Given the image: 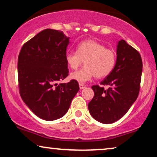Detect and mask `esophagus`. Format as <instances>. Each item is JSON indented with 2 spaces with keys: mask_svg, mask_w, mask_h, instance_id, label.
<instances>
[{
  "mask_svg": "<svg viewBox=\"0 0 157 157\" xmlns=\"http://www.w3.org/2000/svg\"><path fill=\"white\" fill-rule=\"evenodd\" d=\"M85 88V86L82 84V83H79V89H80L81 90V89H83Z\"/></svg>",
  "mask_w": 157,
  "mask_h": 157,
  "instance_id": "esophagus-1",
  "label": "esophagus"
}]
</instances>
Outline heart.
<instances>
[{
    "label": "heart",
    "instance_id": "obj_1",
    "mask_svg": "<svg viewBox=\"0 0 157 157\" xmlns=\"http://www.w3.org/2000/svg\"><path fill=\"white\" fill-rule=\"evenodd\" d=\"M77 53L68 52L65 56L68 67L76 70L81 64L84 66L80 70L72 73L70 77L79 83H86L94 76L104 78L112 71L116 63V53L111 49L94 40L81 42L76 48Z\"/></svg>",
    "mask_w": 157,
    "mask_h": 157
}]
</instances>
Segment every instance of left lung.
Instances as JSON below:
<instances>
[{
  "label": "left lung",
  "instance_id": "obj_1",
  "mask_svg": "<svg viewBox=\"0 0 157 157\" xmlns=\"http://www.w3.org/2000/svg\"><path fill=\"white\" fill-rule=\"evenodd\" d=\"M142 60L139 53L125 40L118 41L117 61L112 71L101 82L105 90L92 86L94 96L88 105L91 117L102 124H112L126 114L138 97Z\"/></svg>",
  "mask_w": 157,
  "mask_h": 157
}]
</instances>
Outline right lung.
<instances>
[{"instance_id":"right-lung-1","label":"right lung","mask_w":157,"mask_h":157,"mask_svg":"<svg viewBox=\"0 0 157 157\" xmlns=\"http://www.w3.org/2000/svg\"><path fill=\"white\" fill-rule=\"evenodd\" d=\"M69 38L62 31L45 29L25 43L19 53L21 96L34 114L46 121L63 117L79 90L75 80L59 83L68 75L65 56Z\"/></svg>"}]
</instances>
